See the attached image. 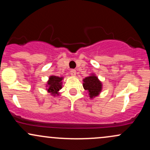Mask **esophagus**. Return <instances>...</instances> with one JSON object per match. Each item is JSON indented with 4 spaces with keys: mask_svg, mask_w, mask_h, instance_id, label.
<instances>
[{
    "mask_svg": "<svg viewBox=\"0 0 150 150\" xmlns=\"http://www.w3.org/2000/svg\"><path fill=\"white\" fill-rule=\"evenodd\" d=\"M70 75H71L72 76H75V75H76V70L74 69L70 70Z\"/></svg>",
    "mask_w": 150,
    "mask_h": 150,
    "instance_id": "esophagus-1",
    "label": "esophagus"
}]
</instances>
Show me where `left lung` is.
Returning <instances> with one entry per match:
<instances>
[{"label":"left lung","mask_w":150,"mask_h":150,"mask_svg":"<svg viewBox=\"0 0 150 150\" xmlns=\"http://www.w3.org/2000/svg\"><path fill=\"white\" fill-rule=\"evenodd\" d=\"M83 87L89 93V97L92 98L99 94L101 90V83L94 75L86 77L83 80Z\"/></svg>","instance_id":"left-lung-1"}]
</instances>
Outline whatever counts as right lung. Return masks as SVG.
<instances>
[{"instance_id": "obj_1", "label": "right lung", "mask_w": 150, "mask_h": 150, "mask_svg": "<svg viewBox=\"0 0 150 150\" xmlns=\"http://www.w3.org/2000/svg\"><path fill=\"white\" fill-rule=\"evenodd\" d=\"M62 77L57 76H51L49 77V80L48 82V91L53 94H56L58 93V91L61 89V80Z\"/></svg>"}]
</instances>
